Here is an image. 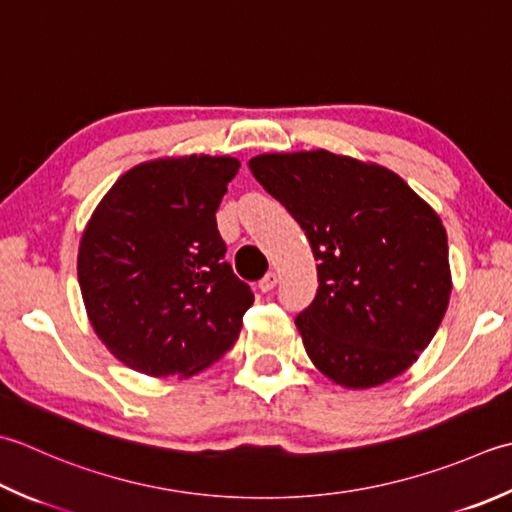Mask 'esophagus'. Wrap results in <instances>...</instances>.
Returning <instances> with one entry per match:
<instances>
[{
    "mask_svg": "<svg viewBox=\"0 0 512 512\" xmlns=\"http://www.w3.org/2000/svg\"><path fill=\"white\" fill-rule=\"evenodd\" d=\"M275 286H277V273H273V270L259 279V290H262V293H270Z\"/></svg>",
    "mask_w": 512,
    "mask_h": 512,
    "instance_id": "esophagus-1",
    "label": "esophagus"
}]
</instances>
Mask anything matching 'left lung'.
Wrapping results in <instances>:
<instances>
[{
	"instance_id": "8db88e82",
	"label": "left lung",
	"mask_w": 512,
	"mask_h": 512,
	"mask_svg": "<svg viewBox=\"0 0 512 512\" xmlns=\"http://www.w3.org/2000/svg\"><path fill=\"white\" fill-rule=\"evenodd\" d=\"M248 168L315 255L317 293L295 317L313 364L346 388L404 373L448 306L442 219L402 177L328 150L259 155Z\"/></svg>"
}]
</instances>
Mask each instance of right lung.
Segmentation results:
<instances>
[{"mask_svg": "<svg viewBox=\"0 0 512 512\" xmlns=\"http://www.w3.org/2000/svg\"><path fill=\"white\" fill-rule=\"evenodd\" d=\"M237 170L208 155L135 166L90 217L79 288L99 339L137 373L195 375L237 342L255 297L215 219Z\"/></svg>", "mask_w": 512, "mask_h": 512, "instance_id": "obj_1", "label": "right lung"}]
</instances>
